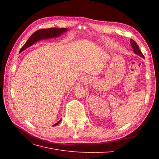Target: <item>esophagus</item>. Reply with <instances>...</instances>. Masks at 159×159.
Returning a JSON list of instances; mask_svg holds the SVG:
<instances>
[{"label":"esophagus","instance_id":"1","mask_svg":"<svg viewBox=\"0 0 159 159\" xmlns=\"http://www.w3.org/2000/svg\"><path fill=\"white\" fill-rule=\"evenodd\" d=\"M81 80H85V78H84V77H82V78H81Z\"/></svg>","mask_w":159,"mask_h":159}]
</instances>
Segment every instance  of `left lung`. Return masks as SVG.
<instances>
[{
	"mask_svg": "<svg viewBox=\"0 0 159 159\" xmlns=\"http://www.w3.org/2000/svg\"><path fill=\"white\" fill-rule=\"evenodd\" d=\"M130 43H131V46H132V48H133V50L134 54L138 55V56H139L142 57L143 58H145V57H144L143 54H142L141 51L140 50H139V46H138L137 43H136L135 42H134L133 39H131V40H130Z\"/></svg>",
	"mask_w": 159,
	"mask_h": 159,
	"instance_id": "8db88e82",
	"label": "left lung"
}]
</instances>
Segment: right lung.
Segmentation results:
<instances>
[{
  "label": "right lung",
  "mask_w": 159,
  "mask_h": 159,
  "mask_svg": "<svg viewBox=\"0 0 159 159\" xmlns=\"http://www.w3.org/2000/svg\"><path fill=\"white\" fill-rule=\"evenodd\" d=\"M68 30V28H47V29H40L34 32L30 37L28 38V40L25 43V44L22 46V48L20 50V52H22L25 50L27 49L28 48L30 47L33 45L34 43L37 41H39L41 40H46L49 39V38H54L60 36L62 34L66 32ZM61 119H60L58 122H57L54 125H53V127L59 124Z\"/></svg>",
  "instance_id": "right-lung-1"
}]
</instances>
